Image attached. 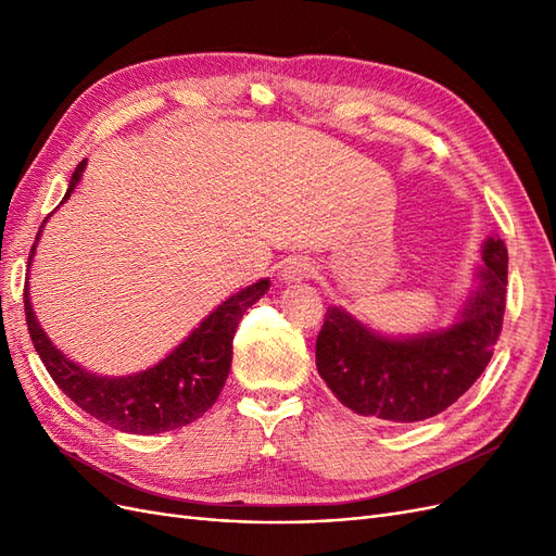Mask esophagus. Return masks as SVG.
<instances>
[{
	"mask_svg": "<svg viewBox=\"0 0 556 556\" xmlns=\"http://www.w3.org/2000/svg\"><path fill=\"white\" fill-rule=\"evenodd\" d=\"M315 276V264L306 257H290L282 266V278L285 280H304Z\"/></svg>",
	"mask_w": 556,
	"mask_h": 556,
	"instance_id": "obj_1",
	"label": "esophagus"
}]
</instances>
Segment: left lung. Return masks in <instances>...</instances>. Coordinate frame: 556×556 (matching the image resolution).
<instances>
[{"mask_svg": "<svg viewBox=\"0 0 556 556\" xmlns=\"http://www.w3.org/2000/svg\"><path fill=\"white\" fill-rule=\"evenodd\" d=\"M482 262L480 290L443 333L387 341L341 308H327L315 362L343 406L384 422H419L468 392L492 359L506 313L508 250L501 239L486 241Z\"/></svg>", "mask_w": 556, "mask_h": 556, "instance_id": "left-lung-1", "label": "left lung"}]
</instances>
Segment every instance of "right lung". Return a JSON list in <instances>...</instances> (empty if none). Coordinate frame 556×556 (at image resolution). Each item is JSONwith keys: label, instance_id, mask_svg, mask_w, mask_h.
<instances>
[{"label": "right lung", "instance_id": "right-lung-1", "mask_svg": "<svg viewBox=\"0 0 556 556\" xmlns=\"http://www.w3.org/2000/svg\"><path fill=\"white\" fill-rule=\"evenodd\" d=\"M83 169H86V160L72 174L70 190H66L64 199H70L74 192ZM35 248L37 243L29 250V260L35 255ZM266 290L268 280H260L239 294L229 296L169 357L148 368V371L129 378H102L83 371L80 366L66 359L46 339L35 313H31L27 288L23 301L29 339L35 343L46 371L60 390L99 422L117 431L148 435L190 425L213 406L229 376L231 341L233 333H237L239 319L255 301L264 296Z\"/></svg>", "mask_w": 556, "mask_h": 556}]
</instances>
